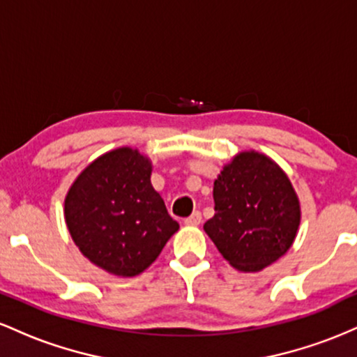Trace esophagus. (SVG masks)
<instances>
[{
  "mask_svg": "<svg viewBox=\"0 0 357 357\" xmlns=\"http://www.w3.org/2000/svg\"><path fill=\"white\" fill-rule=\"evenodd\" d=\"M199 223H202V213L199 211H195L191 216L184 220V225H188V227H198Z\"/></svg>",
  "mask_w": 357,
  "mask_h": 357,
  "instance_id": "34e87169",
  "label": "esophagus"
}]
</instances>
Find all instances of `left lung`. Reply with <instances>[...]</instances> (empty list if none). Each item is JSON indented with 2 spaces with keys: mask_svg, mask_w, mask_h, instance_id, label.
<instances>
[{
  "mask_svg": "<svg viewBox=\"0 0 357 357\" xmlns=\"http://www.w3.org/2000/svg\"><path fill=\"white\" fill-rule=\"evenodd\" d=\"M215 216L204 231L233 268L260 272L296 240L301 203L272 159L243 151L223 167L213 186Z\"/></svg>",
  "mask_w": 357,
  "mask_h": 357,
  "instance_id": "obj_1",
  "label": "left lung"
}]
</instances>
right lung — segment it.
<instances>
[{
  "label": "right lung",
  "instance_id": "1",
  "mask_svg": "<svg viewBox=\"0 0 357 357\" xmlns=\"http://www.w3.org/2000/svg\"><path fill=\"white\" fill-rule=\"evenodd\" d=\"M151 171L137 149L119 147L90 162L65 196L72 240L112 275L144 272L179 228L151 184Z\"/></svg>",
  "mask_w": 357,
  "mask_h": 357
}]
</instances>
